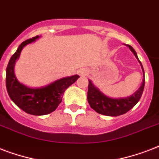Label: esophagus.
Masks as SVG:
<instances>
[{
  "label": "esophagus",
  "instance_id": "obj_1",
  "mask_svg": "<svg viewBox=\"0 0 159 159\" xmlns=\"http://www.w3.org/2000/svg\"><path fill=\"white\" fill-rule=\"evenodd\" d=\"M79 74L81 75V76H86V75L87 74V70H86V69H81L79 71Z\"/></svg>",
  "mask_w": 159,
  "mask_h": 159
}]
</instances>
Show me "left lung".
I'll list each match as a JSON object with an SVG mask.
<instances>
[{
  "mask_svg": "<svg viewBox=\"0 0 159 159\" xmlns=\"http://www.w3.org/2000/svg\"><path fill=\"white\" fill-rule=\"evenodd\" d=\"M127 46L139 60L135 50L130 45L127 44ZM139 62H140L141 67L143 69V76H144V71H143L142 63L139 60ZM88 82L89 83H88V92H87V101L90 106L95 111H97V113L102 114L104 116H118L128 112L130 109L133 108L134 106L138 103L141 96L143 94L145 78L143 77L141 87L133 95H131L130 97L120 98V99H113V98L107 97L100 92V90L97 89L90 80H88Z\"/></svg>",
  "mask_w": 159,
  "mask_h": 159,
  "instance_id": "left-lung-1",
  "label": "left lung"
}]
</instances>
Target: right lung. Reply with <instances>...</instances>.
I'll list each match as a JSON object with an SVG mask.
<instances>
[{"label":"right lung","mask_w":159,"mask_h":159,"mask_svg":"<svg viewBox=\"0 0 159 159\" xmlns=\"http://www.w3.org/2000/svg\"><path fill=\"white\" fill-rule=\"evenodd\" d=\"M39 37V36L37 35L24 41L19 46L16 53L11 56L6 67V85L9 97L21 110L34 116H44L57 109L62 102L65 90L73 84L79 76L74 75L63 77L41 88H30L20 83L14 73L16 59L20 57L22 48L35 41Z\"/></svg>","instance_id":"obj_1"}]
</instances>
